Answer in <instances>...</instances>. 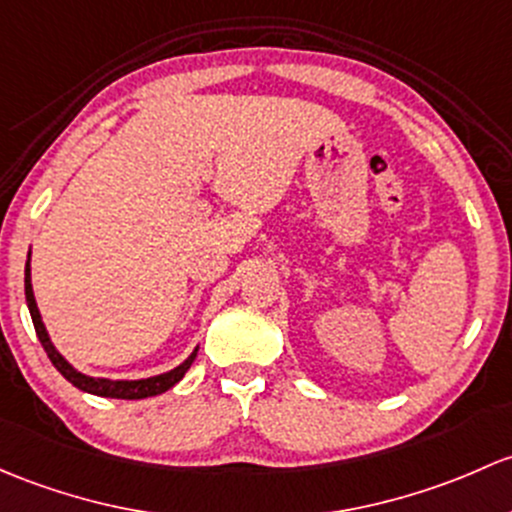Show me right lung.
Here are the masks:
<instances>
[{
  "label": "right lung",
  "instance_id": "add662e5",
  "mask_svg": "<svg viewBox=\"0 0 512 512\" xmlns=\"http://www.w3.org/2000/svg\"><path fill=\"white\" fill-rule=\"evenodd\" d=\"M24 294H26V306H29L31 321H34L36 336H39L43 351H46L48 358H51V363L56 365V370L63 375V378L68 380V383L78 387V390L90 392V395L115 397V400H144V397L161 395V392L171 390V387L179 383V380L186 375V370L191 368L193 360H196L198 346L193 348V353L188 355L184 363L176 365L174 370H169V373H161V375H152V378H142V380H112V378H93V375H85V373H80L78 368H73V365L68 363V360L63 358L61 353H58V348L53 346L51 336H48L46 326H43L39 304H36V297H34V287H31V250H29V257H26Z\"/></svg>",
  "mask_w": 512,
  "mask_h": 512
}]
</instances>
